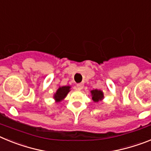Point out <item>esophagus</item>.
Here are the masks:
<instances>
[{
  "label": "esophagus",
  "mask_w": 151,
  "mask_h": 151,
  "mask_svg": "<svg viewBox=\"0 0 151 151\" xmlns=\"http://www.w3.org/2000/svg\"><path fill=\"white\" fill-rule=\"evenodd\" d=\"M76 87L77 88L79 89V90H82V89L84 88V85L82 83H78L76 85Z\"/></svg>",
  "instance_id": "34e87169"
}]
</instances>
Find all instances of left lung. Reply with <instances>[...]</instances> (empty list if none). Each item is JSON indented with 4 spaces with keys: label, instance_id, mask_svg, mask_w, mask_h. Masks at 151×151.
Wrapping results in <instances>:
<instances>
[{
    "label": "left lung",
    "instance_id": "left-lung-1",
    "mask_svg": "<svg viewBox=\"0 0 151 151\" xmlns=\"http://www.w3.org/2000/svg\"><path fill=\"white\" fill-rule=\"evenodd\" d=\"M91 95H92V100L94 101V102H98L99 101H101L104 97V94H103V92L99 90H93L91 91Z\"/></svg>",
    "mask_w": 151,
    "mask_h": 151
}]
</instances>
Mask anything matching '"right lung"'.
Returning <instances> with one entry per match:
<instances>
[{"mask_svg":"<svg viewBox=\"0 0 151 151\" xmlns=\"http://www.w3.org/2000/svg\"><path fill=\"white\" fill-rule=\"evenodd\" d=\"M69 88H70L69 86H63V87L59 88V89L56 92V94H54V98H55L56 101L57 102L62 101L69 93Z\"/></svg>","mask_w":151,"mask_h":151,"instance_id":"obj_1","label":"right lung"}]
</instances>
